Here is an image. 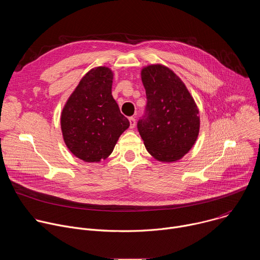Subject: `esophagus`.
Instances as JSON below:
<instances>
[{"mask_svg":"<svg viewBox=\"0 0 260 260\" xmlns=\"http://www.w3.org/2000/svg\"><path fill=\"white\" fill-rule=\"evenodd\" d=\"M129 119V127L131 128H134L135 127V125H136V119H135V117H129L128 118Z\"/></svg>","mask_w":260,"mask_h":260,"instance_id":"obj_1","label":"esophagus"}]
</instances>
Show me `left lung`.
I'll list each match as a JSON object with an SVG mask.
<instances>
[{
    "label": "left lung",
    "mask_w": 260,
    "mask_h": 260,
    "mask_svg": "<svg viewBox=\"0 0 260 260\" xmlns=\"http://www.w3.org/2000/svg\"><path fill=\"white\" fill-rule=\"evenodd\" d=\"M147 104L137 127L147 151L157 160L186 154L200 132L199 109L181 79L169 68L151 64L141 72Z\"/></svg>",
    "instance_id": "1"
}]
</instances>
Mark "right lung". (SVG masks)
<instances>
[{"instance_id": "add662e5", "label": "right lung", "mask_w": 260, "mask_h": 260, "mask_svg": "<svg viewBox=\"0 0 260 260\" xmlns=\"http://www.w3.org/2000/svg\"><path fill=\"white\" fill-rule=\"evenodd\" d=\"M112 80L113 73L109 68L90 70L62 109L64 143L74 155L86 162L107 158L129 126L112 96Z\"/></svg>"}]
</instances>
